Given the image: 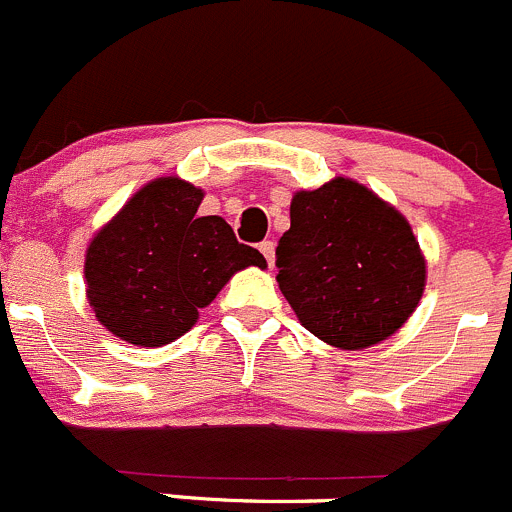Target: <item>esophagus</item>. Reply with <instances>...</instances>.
I'll return each mask as SVG.
<instances>
[{
    "label": "esophagus",
    "mask_w": 512,
    "mask_h": 512,
    "mask_svg": "<svg viewBox=\"0 0 512 512\" xmlns=\"http://www.w3.org/2000/svg\"><path fill=\"white\" fill-rule=\"evenodd\" d=\"M259 251L264 253V259L269 261V266H274V251H276V243H274V241H264V243H259Z\"/></svg>",
    "instance_id": "esophagus-1"
}]
</instances>
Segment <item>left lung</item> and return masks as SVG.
Masks as SVG:
<instances>
[{"label": "left lung", "mask_w": 512, "mask_h": 512, "mask_svg": "<svg viewBox=\"0 0 512 512\" xmlns=\"http://www.w3.org/2000/svg\"><path fill=\"white\" fill-rule=\"evenodd\" d=\"M276 266L304 329L339 349L392 337L420 304L427 274L407 218L349 178L291 198Z\"/></svg>", "instance_id": "1"}]
</instances>
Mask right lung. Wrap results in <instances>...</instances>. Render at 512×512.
Returning a JSON list of instances; mask_svg holds the SVG:
<instances>
[{
	"label": "right lung",
	"instance_id": "add662e5",
	"mask_svg": "<svg viewBox=\"0 0 512 512\" xmlns=\"http://www.w3.org/2000/svg\"><path fill=\"white\" fill-rule=\"evenodd\" d=\"M201 188L155 178L87 246V301L107 332L163 347L196 324L236 271L266 269L221 216H198Z\"/></svg>",
	"mask_w": 512,
	"mask_h": 512
}]
</instances>
